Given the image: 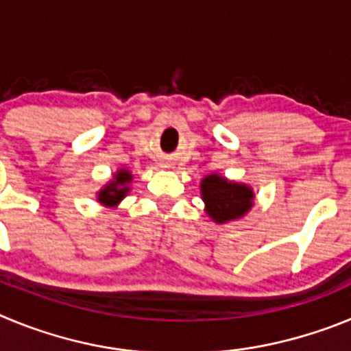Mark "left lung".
<instances>
[{
	"mask_svg": "<svg viewBox=\"0 0 351 351\" xmlns=\"http://www.w3.org/2000/svg\"><path fill=\"white\" fill-rule=\"evenodd\" d=\"M206 210L216 223H228L243 218L253 207L255 193L247 184L228 181L218 173H210L200 182Z\"/></svg>",
	"mask_w": 351,
	"mask_h": 351,
	"instance_id": "left-lung-1",
	"label": "left lung"
}]
</instances>
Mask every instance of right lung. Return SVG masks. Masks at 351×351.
Returning a JSON list of instances; mask_svg holds the SVG:
<instances>
[{
    "label": "right lung",
    "instance_id": "obj_1",
    "mask_svg": "<svg viewBox=\"0 0 351 351\" xmlns=\"http://www.w3.org/2000/svg\"><path fill=\"white\" fill-rule=\"evenodd\" d=\"M130 182H132V173L125 169L117 170L112 181H108V184L98 191V202L107 207H116L130 191Z\"/></svg>",
    "mask_w": 351,
    "mask_h": 351
}]
</instances>
